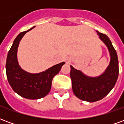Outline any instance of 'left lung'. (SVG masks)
Masks as SVG:
<instances>
[{
    "label": "left lung",
    "mask_w": 124,
    "mask_h": 124,
    "mask_svg": "<svg viewBox=\"0 0 124 124\" xmlns=\"http://www.w3.org/2000/svg\"><path fill=\"white\" fill-rule=\"evenodd\" d=\"M96 32L108 47L111 57L109 66L104 74L91 78L70 66L73 92L78 98L90 102L98 101L106 96L114 87L119 74L117 55L111 41L106 34Z\"/></svg>",
    "instance_id": "left-lung-1"
}]
</instances>
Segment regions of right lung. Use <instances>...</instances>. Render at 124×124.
Returning <instances> with one entry per match:
<instances>
[{
  "mask_svg": "<svg viewBox=\"0 0 124 124\" xmlns=\"http://www.w3.org/2000/svg\"><path fill=\"white\" fill-rule=\"evenodd\" d=\"M34 27L20 33L15 38L7 55L6 63L7 77L12 90L20 96L31 100L42 98L49 93L52 79L65 64L61 62L38 74H31L22 70L17 60L18 44L23 36Z\"/></svg>",
  "mask_w": 124,
  "mask_h": 124,
  "instance_id": "1",
  "label": "right lung"
}]
</instances>
